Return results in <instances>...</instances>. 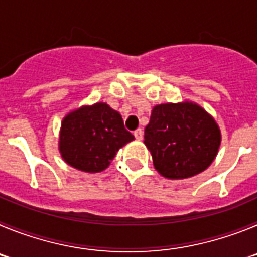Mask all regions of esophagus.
<instances>
[{"mask_svg":"<svg viewBox=\"0 0 257 257\" xmlns=\"http://www.w3.org/2000/svg\"><path fill=\"white\" fill-rule=\"evenodd\" d=\"M134 135H135V138L138 140H142L143 139V130H142V128H138V130L134 131Z\"/></svg>","mask_w":257,"mask_h":257,"instance_id":"esophagus-1","label":"esophagus"}]
</instances>
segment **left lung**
Here are the masks:
<instances>
[{
	"label": "left lung",
	"mask_w": 257,
	"mask_h": 257,
	"mask_svg": "<svg viewBox=\"0 0 257 257\" xmlns=\"http://www.w3.org/2000/svg\"><path fill=\"white\" fill-rule=\"evenodd\" d=\"M220 142L216 122L193 103L154 106L144 131L154 167L167 179H185L205 171L215 160Z\"/></svg>",
	"instance_id": "8db88e82"
}]
</instances>
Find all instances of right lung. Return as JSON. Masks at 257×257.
I'll return each instance as SVG.
<instances>
[{"label":"right lung","mask_w":257,"mask_h":257,"mask_svg":"<svg viewBox=\"0 0 257 257\" xmlns=\"http://www.w3.org/2000/svg\"><path fill=\"white\" fill-rule=\"evenodd\" d=\"M131 140L134 135L124 128L121 114L108 104L96 103L63 119L59 148L65 162L74 169L100 172Z\"/></svg>","instance_id":"1"}]
</instances>
